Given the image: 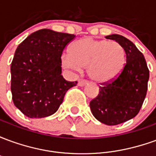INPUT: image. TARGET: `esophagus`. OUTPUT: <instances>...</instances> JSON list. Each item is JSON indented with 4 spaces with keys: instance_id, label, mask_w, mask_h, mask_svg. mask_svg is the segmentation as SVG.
<instances>
[{
    "instance_id": "obj_1",
    "label": "esophagus",
    "mask_w": 156,
    "mask_h": 156,
    "mask_svg": "<svg viewBox=\"0 0 156 156\" xmlns=\"http://www.w3.org/2000/svg\"><path fill=\"white\" fill-rule=\"evenodd\" d=\"M87 83H88V82L86 81V80H84V79H79V80H78V85L82 87V86H84L85 84H87Z\"/></svg>"
}]
</instances>
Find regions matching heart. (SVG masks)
Returning <instances> with one entry per match:
<instances>
[{
  "instance_id": "obj_1",
  "label": "heart",
  "mask_w": 156,
  "mask_h": 156,
  "mask_svg": "<svg viewBox=\"0 0 156 156\" xmlns=\"http://www.w3.org/2000/svg\"><path fill=\"white\" fill-rule=\"evenodd\" d=\"M62 62L65 68L75 70L88 68L91 79L105 83L121 74L126 62V53L116 41L87 37L73 43L69 54L62 56Z\"/></svg>"
}]
</instances>
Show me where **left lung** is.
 Here are the masks:
<instances>
[{
	"mask_svg": "<svg viewBox=\"0 0 156 156\" xmlns=\"http://www.w3.org/2000/svg\"><path fill=\"white\" fill-rule=\"evenodd\" d=\"M124 48L126 63L116 79L99 86L90 102L93 115L107 125H116L135 117L146 96L150 72L144 55L129 39L118 34L107 36Z\"/></svg>",
	"mask_w": 156,
	"mask_h": 156,
	"instance_id": "8db88e82",
	"label": "left lung"
}]
</instances>
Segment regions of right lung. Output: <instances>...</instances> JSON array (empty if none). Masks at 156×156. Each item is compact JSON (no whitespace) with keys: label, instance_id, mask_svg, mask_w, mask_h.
I'll return each mask as SVG.
<instances>
[{"label":"right lung","instance_id":"obj_1","mask_svg":"<svg viewBox=\"0 0 156 156\" xmlns=\"http://www.w3.org/2000/svg\"><path fill=\"white\" fill-rule=\"evenodd\" d=\"M75 35L41 29L20 43L11 65L13 103L29 118L53 115L78 82L62 76V51Z\"/></svg>","mask_w":156,"mask_h":156}]
</instances>
